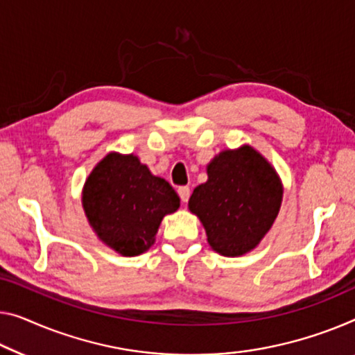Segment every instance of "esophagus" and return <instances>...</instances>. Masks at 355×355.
Instances as JSON below:
<instances>
[{
  "label": "esophagus",
  "mask_w": 355,
  "mask_h": 355,
  "mask_svg": "<svg viewBox=\"0 0 355 355\" xmlns=\"http://www.w3.org/2000/svg\"><path fill=\"white\" fill-rule=\"evenodd\" d=\"M189 194H191V189H189L188 187H182V188H178V196H180V199H182V202H183V204H187V202H188Z\"/></svg>",
  "instance_id": "obj_1"
}]
</instances>
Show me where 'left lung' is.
Segmentation results:
<instances>
[{
  "label": "left lung",
  "instance_id": "8db88e82",
  "mask_svg": "<svg viewBox=\"0 0 355 355\" xmlns=\"http://www.w3.org/2000/svg\"><path fill=\"white\" fill-rule=\"evenodd\" d=\"M284 184L272 164L250 145L223 150L207 164V182L194 188L188 209L202 223L211 250L242 257L276 221Z\"/></svg>",
  "mask_w": 355,
  "mask_h": 355
}]
</instances>
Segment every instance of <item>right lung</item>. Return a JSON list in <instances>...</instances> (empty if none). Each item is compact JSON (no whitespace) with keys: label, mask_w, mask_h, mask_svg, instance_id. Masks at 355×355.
Instances as JSON below:
<instances>
[{"label":"right lung","mask_w":355,"mask_h":355,"mask_svg":"<svg viewBox=\"0 0 355 355\" xmlns=\"http://www.w3.org/2000/svg\"><path fill=\"white\" fill-rule=\"evenodd\" d=\"M83 209L95 236L123 257L145 253L162 218L180 207L166 180L153 175L134 153L111 151L83 187Z\"/></svg>","instance_id":"right-lung-1"}]
</instances>
